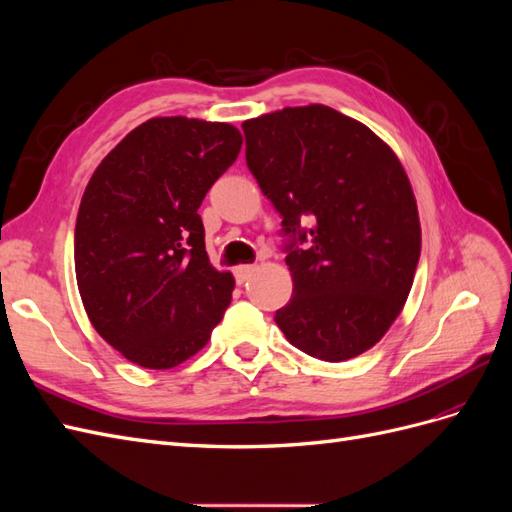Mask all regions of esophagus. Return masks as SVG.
Returning a JSON list of instances; mask_svg holds the SVG:
<instances>
[{
	"label": "esophagus",
	"mask_w": 512,
	"mask_h": 512,
	"mask_svg": "<svg viewBox=\"0 0 512 512\" xmlns=\"http://www.w3.org/2000/svg\"><path fill=\"white\" fill-rule=\"evenodd\" d=\"M254 271H256V267H254V265H241V267H237V269H235L237 282H239V284H245L247 280H250Z\"/></svg>",
	"instance_id": "obj_1"
}]
</instances>
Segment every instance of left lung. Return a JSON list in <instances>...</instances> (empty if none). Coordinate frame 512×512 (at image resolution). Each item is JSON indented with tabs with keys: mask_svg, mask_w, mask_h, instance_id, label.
Masks as SVG:
<instances>
[{
	"mask_svg": "<svg viewBox=\"0 0 512 512\" xmlns=\"http://www.w3.org/2000/svg\"><path fill=\"white\" fill-rule=\"evenodd\" d=\"M245 160L286 232L292 299L275 322L320 361L354 359L401 314L421 256V220L395 151L331 106H286L243 121ZM309 223V231L300 224Z\"/></svg>",
	"mask_w": 512,
	"mask_h": 512,
	"instance_id": "obj_1",
	"label": "left lung"
}]
</instances>
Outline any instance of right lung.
Listing matches in <instances>:
<instances>
[{"label":"right lung","instance_id":"right-lung-1","mask_svg":"<svg viewBox=\"0 0 512 512\" xmlns=\"http://www.w3.org/2000/svg\"><path fill=\"white\" fill-rule=\"evenodd\" d=\"M241 145L224 121L153 117L91 175L76 215V284L89 322L128 361L181 365L230 305L235 277L209 262L198 207Z\"/></svg>","mask_w":512,"mask_h":512}]
</instances>
